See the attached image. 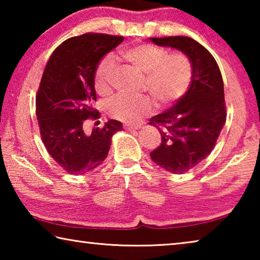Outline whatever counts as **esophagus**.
Segmentation results:
<instances>
[{"mask_svg": "<svg viewBox=\"0 0 260 260\" xmlns=\"http://www.w3.org/2000/svg\"><path fill=\"white\" fill-rule=\"evenodd\" d=\"M125 128L127 131H133V129H138L141 128V124H126Z\"/></svg>", "mask_w": 260, "mask_h": 260, "instance_id": "obj_1", "label": "esophagus"}]
</instances>
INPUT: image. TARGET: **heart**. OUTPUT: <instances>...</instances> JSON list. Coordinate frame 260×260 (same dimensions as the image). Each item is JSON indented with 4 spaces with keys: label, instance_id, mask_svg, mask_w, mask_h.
Instances as JSON below:
<instances>
[{
    "label": "heart",
    "instance_id": "1",
    "mask_svg": "<svg viewBox=\"0 0 260 260\" xmlns=\"http://www.w3.org/2000/svg\"><path fill=\"white\" fill-rule=\"evenodd\" d=\"M119 57L144 74V86L159 104H170L182 98L192 82L193 69L190 58L182 52H172L152 45H136L119 51ZM116 74L112 57L107 56L95 70V88L108 94ZM152 101L146 94L119 95L108 103V113L126 122L141 119L152 110Z\"/></svg>",
    "mask_w": 260,
    "mask_h": 260
}]
</instances>
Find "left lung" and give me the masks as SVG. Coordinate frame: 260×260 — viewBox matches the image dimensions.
<instances>
[{
    "label": "left lung",
    "instance_id": "left-lung-1",
    "mask_svg": "<svg viewBox=\"0 0 260 260\" xmlns=\"http://www.w3.org/2000/svg\"><path fill=\"white\" fill-rule=\"evenodd\" d=\"M150 40L157 46L182 51L192 64V82L187 93L149 122L161 135L159 147L150 152L151 159L169 172L182 174L209 156L226 122L221 72L210 51L191 38Z\"/></svg>",
    "mask_w": 260,
    "mask_h": 260
}]
</instances>
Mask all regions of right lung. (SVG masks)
I'll return each instance as SVG.
<instances>
[{"label":"right lung","instance_id":"1","mask_svg":"<svg viewBox=\"0 0 260 260\" xmlns=\"http://www.w3.org/2000/svg\"><path fill=\"white\" fill-rule=\"evenodd\" d=\"M124 40L122 37L86 33L70 38L56 48L43 71L37 94V118L47 151L61 169L81 175L105 160L112 135L120 121L110 119L103 127L85 133L88 119H99L95 70L100 60Z\"/></svg>","mask_w":260,"mask_h":260}]
</instances>
